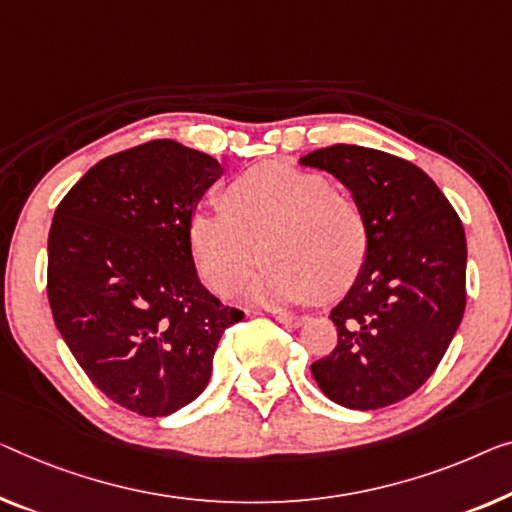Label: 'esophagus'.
<instances>
[{"label":"esophagus","mask_w":512,"mask_h":512,"mask_svg":"<svg viewBox=\"0 0 512 512\" xmlns=\"http://www.w3.org/2000/svg\"><path fill=\"white\" fill-rule=\"evenodd\" d=\"M273 317H276L278 322H282L285 326H292V329H299V326L305 324V319H308L303 315H292V312H273Z\"/></svg>","instance_id":"1"}]
</instances>
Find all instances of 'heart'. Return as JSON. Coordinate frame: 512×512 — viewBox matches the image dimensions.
I'll return each instance as SVG.
<instances>
[{
    "label": "heart",
    "instance_id": "heart-1",
    "mask_svg": "<svg viewBox=\"0 0 512 512\" xmlns=\"http://www.w3.org/2000/svg\"><path fill=\"white\" fill-rule=\"evenodd\" d=\"M188 246L202 278L223 296L236 292L262 255L266 264L243 296L278 308L312 294H345L368 257V225L354 197L331 188L322 174L269 163L225 188V211H193Z\"/></svg>",
    "mask_w": 512,
    "mask_h": 512
}]
</instances>
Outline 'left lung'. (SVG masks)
I'll list each match as a JSON object with an SVG mask.
<instances>
[{"instance_id":"obj_1","label":"left lung","mask_w":512,"mask_h":512,"mask_svg":"<svg viewBox=\"0 0 512 512\" xmlns=\"http://www.w3.org/2000/svg\"><path fill=\"white\" fill-rule=\"evenodd\" d=\"M333 174L368 225V257L331 310L338 345L310 365L326 398L381 409L437 370L467 303V236L444 193L409 160L356 144L299 158Z\"/></svg>"}]
</instances>
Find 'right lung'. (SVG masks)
<instances>
[{"label":"right lung","mask_w":512,"mask_h":512,"mask_svg":"<svg viewBox=\"0 0 512 512\" xmlns=\"http://www.w3.org/2000/svg\"><path fill=\"white\" fill-rule=\"evenodd\" d=\"M216 158L154 140L103 158L68 190L48 236V299L96 388L140 416H170L209 384L243 312L197 278L188 218L223 177Z\"/></svg>","instance_id":"right-lung-1"}]
</instances>
